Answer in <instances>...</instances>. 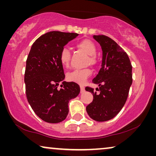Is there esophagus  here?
Segmentation results:
<instances>
[{
    "mask_svg": "<svg viewBox=\"0 0 156 156\" xmlns=\"http://www.w3.org/2000/svg\"><path fill=\"white\" fill-rule=\"evenodd\" d=\"M80 89H81V93H84L85 89H84V87L83 85H80Z\"/></svg>",
    "mask_w": 156,
    "mask_h": 156,
    "instance_id": "34e87169",
    "label": "esophagus"
}]
</instances>
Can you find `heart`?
<instances>
[{
	"label": "heart",
	"instance_id": "heart-1",
	"mask_svg": "<svg viewBox=\"0 0 156 156\" xmlns=\"http://www.w3.org/2000/svg\"><path fill=\"white\" fill-rule=\"evenodd\" d=\"M76 47L84 51V52L89 55L88 59V63L91 65H94L97 64V58L95 55L97 52V47L94 43L90 40L84 39L81 40L76 44ZM59 62L61 65L64 67H68L70 64V59H71V54L69 49L64 48L61 50L60 54L59 57ZM91 71L88 68L86 69H76L72 70V72H68L67 74V78L69 81L74 82L79 84H83L86 82L89 76L91 75Z\"/></svg>",
	"mask_w": 156,
	"mask_h": 156
}]
</instances>
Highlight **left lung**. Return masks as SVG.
I'll use <instances>...</instances> for the list:
<instances>
[{"instance_id": "left-lung-1", "label": "left lung", "mask_w": 156, "mask_h": 156, "mask_svg": "<svg viewBox=\"0 0 156 156\" xmlns=\"http://www.w3.org/2000/svg\"><path fill=\"white\" fill-rule=\"evenodd\" d=\"M102 50L101 67L92 82L99 88L87 87L85 90L93 94V101L86 107L91 119L106 121L119 114L124 106L132 84V65L126 52L112 38L94 35Z\"/></svg>"}]
</instances>
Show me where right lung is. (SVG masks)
Returning a JSON list of instances; mask_svg holds the SVG:
<instances>
[{
	"mask_svg": "<svg viewBox=\"0 0 156 156\" xmlns=\"http://www.w3.org/2000/svg\"><path fill=\"white\" fill-rule=\"evenodd\" d=\"M76 36L74 33L49 32L35 40L27 56L24 78L27 99L35 114L45 122L65 120L69 100L80 92L76 83L63 81L65 76L59 59L64 46ZM60 83L62 88L58 90Z\"/></svg>",
	"mask_w": 156,
	"mask_h": 156,
	"instance_id": "obj_1",
	"label": "right lung"
}]
</instances>
